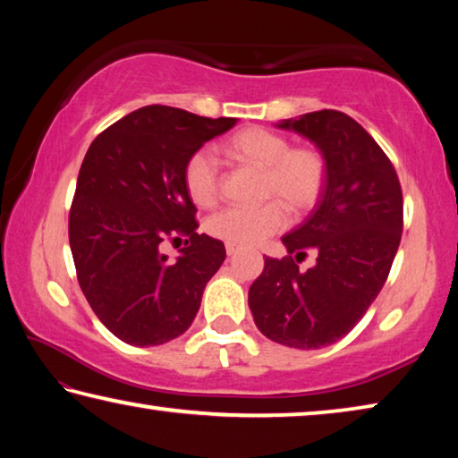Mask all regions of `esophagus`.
<instances>
[{
  "label": "esophagus",
  "mask_w": 458,
  "mask_h": 458,
  "mask_svg": "<svg viewBox=\"0 0 458 458\" xmlns=\"http://www.w3.org/2000/svg\"><path fill=\"white\" fill-rule=\"evenodd\" d=\"M240 252V248L238 246H234V244H226V254L228 257H234V254H238Z\"/></svg>",
  "instance_id": "34e87169"
}]
</instances>
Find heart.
<instances>
[{
    "label": "heart",
    "mask_w": 458,
    "mask_h": 458,
    "mask_svg": "<svg viewBox=\"0 0 458 458\" xmlns=\"http://www.w3.org/2000/svg\"><path fill=\"white\" fill-rule=\"evenodd\" d=\"M222 153L238 165L260 172V198L275 199L259 208H228L214 214L206 222L208 234L226 244H259L284 228L286 214L281 206L293 216H305L321 199L327 182V159L315 147H291L281 133L246 127L222 143ZM183 185L199 208H210L218 201V167L206 151H196L185 161Z\"/></svg>",
    "instance_id": "1"
}]
</instances>
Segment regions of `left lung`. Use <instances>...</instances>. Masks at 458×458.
Masks as SVG:
<instances>
[{
	"instance_id": "8db88e82",
	"label": "left lung",
	"mask_w": 458,
	"mask_h": 458,
	"mask_svg": "<svg viewBox=\"0 0 458 458\" xmlns=\"http://www.w3.org/2000/svg\"><path fill=\"white\" fill-rule=\"evenodd\" d=\"M276 127L325 155L327 182L311 214L283 236L289 257L265 259L248 307L275 344L321 350L347 335L382 291L402 238V190L386 153L345 113L325 108ZM307 250L318 260L299 271L293 260Z\"/></svg>"
}]
</instances>
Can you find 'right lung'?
<instances>
[{"instance_id": "obj_1", "label": "right lung", "mask_w": 458, "mask_h": 458, "mask_svg": "<svg viewBox=\"0 0 458 458\" xmlns=\"http://www.w3.org/2000/svg\"><path fill=\"white\" fill-rule=\"evenodd\" d=\"M234 125L149 105L105 129L84 155L68 218L76 275L92 311L129 345H161L188 331L226 259L220 240L198 234L183 167ZM172 233L191 236L175 261L160 252Z\"/></svg>"}]
</instances>
